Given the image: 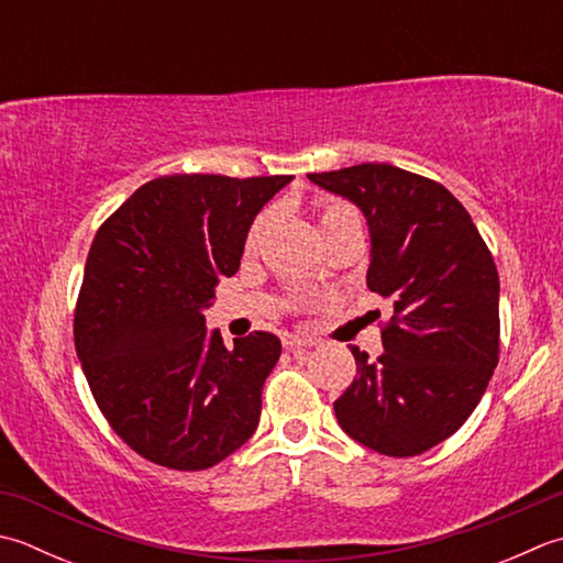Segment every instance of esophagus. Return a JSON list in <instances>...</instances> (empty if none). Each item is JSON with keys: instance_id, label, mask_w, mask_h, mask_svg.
Wrapping results in <instances>:
<instances>
[{"instance_id": "obj_1", "label": "esophagus", "mask_w": 563, "mask_h": 563, "mask_svg": "<svg viewBox=\"0 0 563 563\" xmlns=\"http://www.w3.org/2000/svg\"><path fill=\"white\" fill-rule=\"evenodd\" d=\"M283 346L288 349V351H305V349L312 346V341L300 339V336H285L283 339Z\"/></svg>"}]
</instances>
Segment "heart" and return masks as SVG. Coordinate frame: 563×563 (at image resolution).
<instances>
[{
    "label": "heart",
    "instance_id": "obj_1",
    "mask_svg": "<svg viewBox=\"0 0 563 563\" xmlns=\"http://www.w3.org/2000/svg\"><path fill=\"white\" fill-rule=\"evenodd\" d=\"M317 222H319V231H322V236L332 234L339 227L351 224V222H358V214L356 209L334 200V197H322V200L317 202ZM271 227V212H261L256 219H253L249 231H246V239H244V251L253 253L258 246L263 236H266V231Z\"/></svg>",
    "mask_w": 563,
    "mask_h": 563
}]
</instances>
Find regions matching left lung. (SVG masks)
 <instances>
[{"label": "left lung", "mask_w": 563, "mask_h": 563, "mask_svg": "<svg viewBox=\"0 0 563 563\" xmlns=\"http://www.w3.org/2000/svg\"><path fill=\"white\" fill-rule=\"evenodd\" d=\"M310 180L366 214V283L390 305L380 356L371 361L351 346L356 378L334 402L336 420L378 454H424L468 420L498 366V268L442 183L388 163L312 173Z\"/></svg>", "instance_id": "obj_1"}]
</instances>
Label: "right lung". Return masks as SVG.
<instances>
[{
    "label": "right lung",
    "mask_w": 563,
    "mask_h": 563,
    "mask_svg": "<svg viewBox=\"0 0 563 563\" xmlns=\"http://www.w3.org/2000/svg\"><path fill=\"white\" fill-rule=\"evenodd\" d=\"M290 180L161 175L97 229L75 349L109 427L153 464L202 471L256 432L280 339L251 332L227 349L202 312L239 271L253 217Z\"/></svg>",
    "instance_id": "1"
}]
</instances>
